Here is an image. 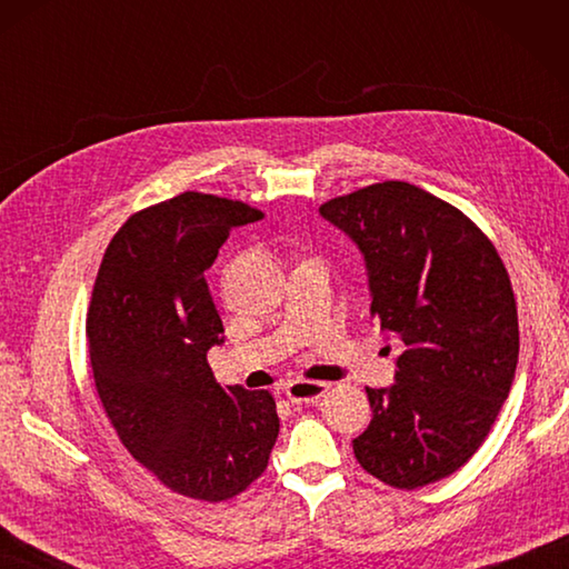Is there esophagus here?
<instances>
[{
	"label": "esophagus",
	"mask_w": 569,
	"mask_h": 569,
	"mask_svg": "<svg viewBox=\"0 0 569 569\" xmlns=\"http://www.w3.org/2000/svg\"><path fill=\"white\" fill-rule=\"evenodd\" d=\"M330 383H320V381H308V379H298L293 383L286 386V398L291 403L300 406V403H312L328 393Z\"/></svg>",
	"instance_id": "34e87169"
}]
</instances>
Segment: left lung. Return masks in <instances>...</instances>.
Listing matches in <instances>:
<instances>
[{
  "instance_id": "obj_1",
  "label": "left lung",
  "mask_w": 569,
  "mask_h": 569,
  "mask_svg": "<svg viewBox=\"0 0 569 569\" xmlns=\"http://www.w3.org/2000/svg\"><path fill=\"white\" fill-rule=\"evenodd\" d=\"M365 253L371 318L398 337L396 383L367 389L352 440L371 477L420 489L469 462L511 391L518 312L497 247L455 204L383 180L320 204Z\"/></svg>"
}]
</instances>
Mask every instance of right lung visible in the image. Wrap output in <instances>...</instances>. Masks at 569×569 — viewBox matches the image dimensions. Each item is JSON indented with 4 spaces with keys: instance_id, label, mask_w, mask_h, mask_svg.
<instances>
[{
    "instance_id": "add662e5",
    "label": "right lung",
    "mask_w": 569,
    "mask_h": 569,
    "mask_svg": "<svg viewBox=\"0 0 569 569\" xmlns=\"http://www.w3.org/2000/svg\"><path fill=\"white\" fill-rule=\"evenodd\" d=\"M263 212L186 190L134 212L107 247L88 308L94 389L119 440L180 497L220 503L257 481L278 438L269 391L217 383L222 342L204 271Z\"/></svg>"
}]
</instances>
